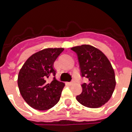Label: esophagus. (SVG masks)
Segmentation results:
<instances>
[{
  "instance_id": "1",
  "label": "esophagus",
  "mask_w": 132,
  "mask_h": 132,
  "mask_svg": "<svg viewBox=\"0 0 132 132\" xmlns=\"http://www.w3.org/2000/svg\"><path fill=\"white\" fill-rule=\"evenodd\" d=\"M74 84V81H70V82L68 83V84L69 85H72Z\"/></svg>"
}]
</instances>
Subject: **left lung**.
I'll list each match as a JSON object with an SVG mask.
<instances>
[{"label":"left lung","mask_w":132,"mask_h":132,"mask_svg":"<svg viewBox=\"0 0 132 132\" xmlns=\"http://www.w3.org/2000/svg\"><path fill=\"white\" fill-rule=\"evenodd\" d=\"M71 49L77 55L81 76L88 80L81 85L82 92L77 100L87 108H100L110 99L116 86L112 64L102 51L89 44Z\"/></svg>","instance_id":"1"}]
</instances>
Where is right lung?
<instances>
[{
    "label": "right lung",
    "mask_w": 132,
    "mask_h": 132,
    "mask_svg": "<svg viewBox=\"0 0 132 132\" xmlns=\"http://www.w3.org/2000/svg\"><path fill=\"white\" fill-rule=\"evenodd\" d=\"M63 48H48L33 54L20 70L18 85L22 98L29 105L39 110H46L60 101L64 83L54 77L47 82L50 75L55 76L54 62L64 51Z\"/></svg>",
    "instance_id": "1"
}]
</instances>
